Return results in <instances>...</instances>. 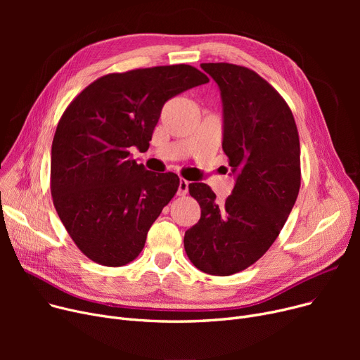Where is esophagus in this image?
I'll return each mask as SVG.
<instances>
[{"mask_svg": "<svg viewBox=\"0 0 360 360\" xmlns=\"http://www.w3.org/2000/svg\"><path fill=\"white\" fill-rule=\"evenodd\" d=\"M188 185H190V182L188 181H185V179H179V186H178V195H181V197H184V195H186V193H188Z\"/></svg>", "mask_w": 360, "mask_h": 360, "instance_id": "esophagus-1", "label": "esophagus"}]
</instances>
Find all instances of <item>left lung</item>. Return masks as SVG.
<instances>
[{
    "mask_svg": "<svg viewBox=\"0 0 360 360\" xmlns=\"http://www.w3.org/2000/svg\"><path fill=\"white\" fill-rule=\"evenodd\" d=\"M223 102V151L236 184L224 202L207 184L188 185L201 217L184 236L194 266L212 276L248 269L269 251L300 188V144L293 113L255 71L228 63L201 64Z\"/></svg>",
    "mask_w": 360,
    "mask_h": 360,
    "instance_id": "left-lung-1",
    "label": "left lung"
}]
</instances>
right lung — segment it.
<instances>
[{"mask_svg": "<svg viewBox=\"0 0 360 360\" xmlns=\"http://www.w3.org/2000/svg\"><path fill=\"white\" fill-rule=\"evenodd\" d=\"M204 83L209 77L186 64L110 72L64 110L52 141L51 194L68 235L91 261L121 267L143 251L179 178L144 169L131 148H148L163 105Z\"/></svg>", "mask_w": 360, "mask_h": 360, "instance_id": "obj_1", "label": "right lung"}]
</instances>
